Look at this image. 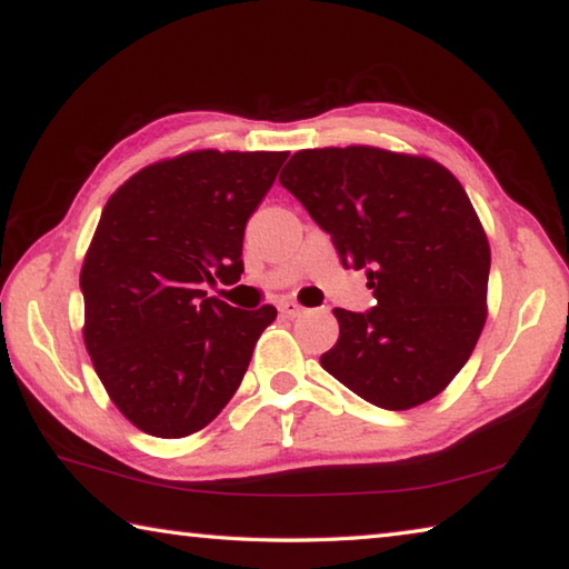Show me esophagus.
<instances>
[{
    "label": "esophagus",
    "mask_w": 569,
    "mask_h": 569,
    "mask_svg": "<svg viewBox=\"0 0 569 569\" xmlns=\"http://www.w3.org/2000/svg\"><path fill=\"white\" fill-rule=\"evenodd\" d=\"M278 311H281L283 316H288V319H296V316H301V313L306 311V308H303L301 303L291 301V298H286V301L278 303Z\"/></svg>",
    "instance_id": "obj_1"
}]
</instances>
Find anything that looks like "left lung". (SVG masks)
<instances>
[{
  "label": "left lung",
  "mask_w": 569,
  "mask_h": 569,
  "mask_svg": "<svg viewBox=\"0 0 569 569\" xmlns=\"http://www.w3.org/2000/svg\"><path fill=\"white\" fill-rule=\"evenodd\" d=\"M278 180L377 298L363 313L333 308L339 341L323 369L379 409L435 399L487 319L489 243L459 180L429 158L366 146L301 150Z\"/></svg>",
  "instance_id": "obj_1"
}]
</instances>
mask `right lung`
Here are the masks:
<instances>
[{
    "instance_id": "obj_1",
    "label": "right lung",
    "mask_w": 569,
    "mask_h": 569,
    "mask_svg": "<svg viewBox=\"0 0 569 569\" xmlns=\"http://www.w3.org/2000/svg\"><path fill=\"white\" fill-rule=\"evenodd\" d=\"M288 152L198 150L112 192L84 256V346L114 407L152 437L208 427L233 397L273 306L200 291L240 281L243 233Z\"/></svg>"
}]
</instances>
